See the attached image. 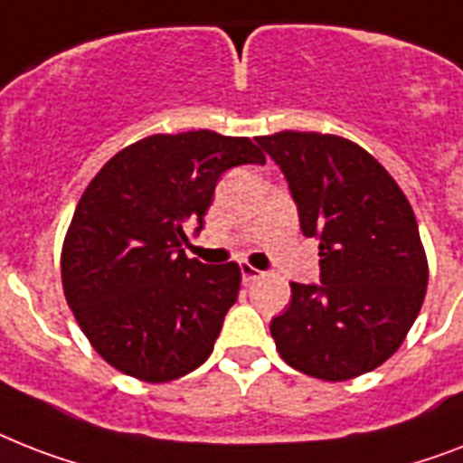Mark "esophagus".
<instances>
[{"instance_id": "1", "label": "esophagus", "mask_w": 463, "mask_h": 463, "mask_svg": "<svg viewBox=\"0 0 463 463\" xmlns=\"http://www.w3.org/2000/svg\"><path fill=\"white\" fill-rule=\"evenodd\" d=\"M240 273H242L244 283H254V280H259V278H261V270L254 269V266H250L247 261H242V264H240Z\"/></svg>"}]
</instances>
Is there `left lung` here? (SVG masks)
Returning <instances> with one entry per match:
<instances>
[{
    "mask_svg": "<svg viewBox=\"0 0 463 463\" xmlns=\"http://www.w3.org/2000/svg\"><path fill=\"white\" fill-rule=\"evenodd\" d=\"M257 142L285 173L321 257V285L290 283V307L270 321L276 349L321 381L368 373L400 349L426 297L414 209L392 175L340 135L283 130Z\"/></svg>",
    "mask_w": 463,
    "mask_h": 463,
    "instance_id": "8db88e82",
    "label": "left lung"
}]
</instances>
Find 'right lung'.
<instances>
[{
  "label": "right lung",
  "mask_w": 463,
  "mask_h": 463,
  "mask_svg": "<svg viewBox=\"0 0 463 463\" xmlns=\"http://www.w3.org/2000/svg\"><path fill=\"white\" fill-rule=\"evenodd\" d=\"M266 164L250 137L149 135L99 168L61 247L63 295L97 354L121 373L168 383L209 359L240 292L235 261L187 259L223 171Z\"/></svg>",
  "instance_id": "1"
}]
</instances>
